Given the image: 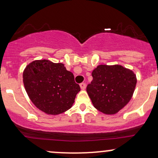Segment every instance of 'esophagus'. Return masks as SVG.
I'll return each instance as SVG.
<instances>
[{"label":"esophagus","mask_w":158,"mask_h":158,"mask_svg":"<svg viewBox=\"0 0 158 158\" xmlns=\"http://www.w3.org/2000/svg\"><path fill=\"white\" fill-rule=\"evenodd\" d=\"M80 86H81V89H86V84H85V83H81V84H80Z\"/></svg>","instance_id":"obj_1"}]
</instances>
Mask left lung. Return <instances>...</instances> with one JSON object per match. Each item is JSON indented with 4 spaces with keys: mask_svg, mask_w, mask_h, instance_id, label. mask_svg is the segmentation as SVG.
I'll return each mask as SVG.
<instances>
[{
    "mask_svg": "<svg viewBox=\"0 0 158 158\" xmlns=\"http://www.w3.org/2000/svg\"><path fill=\"white\" fill-rule=\"evenodd\" d=\"M86 92L93 106L104 114L117 113L130 102L136 84V74L120 65H99Z\"/></svg>",
    "mask_w": 158,
    "mask_h": 158,
    "instance_id": "obj_1",
    "label": "left lung"
}]
</instances>
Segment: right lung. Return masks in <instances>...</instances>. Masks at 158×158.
Segmentation results:
<instances>
[{"instance_id":"obj_1","label":"right lung","mask_w":158,"mask_h":158,"mask_svg":"<svg viewBox=\"0 0 158 158\" xmlns=\"http://www.w3.org/2000/svg\"><path fill=\"white\" fill-rule=\"evenodd\" d=\"M24 88L31 102L42 112L58 115L72 107L81 87L63 63L35 60L23 72Z\"/></svg>"}]
</instances>
